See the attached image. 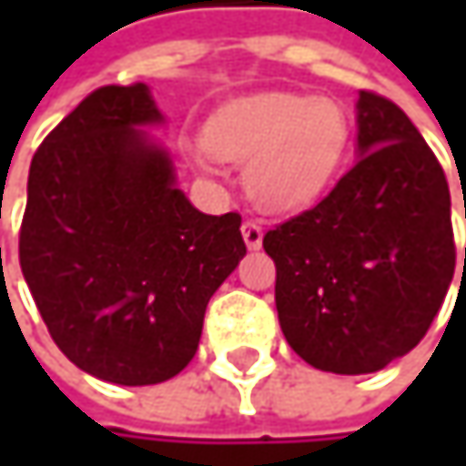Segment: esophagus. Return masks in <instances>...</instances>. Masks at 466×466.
Instances as JSON below:
<instances>
[{
	"mask_svg": "<svg viewBox=\"0 0 466 466\" xmlns=\"http://www.w3.org/2000/svg\"><path fill=\"white\" fill-rule=\"evenodd\" d=\"M242 239H245V245H248L250 250H258V248H261V239H264V232H261L258 224L245 221V224H242Z\"/></svg>",
	"mask_w": 466,
	"mask_h": 466,
	"instance_id": "esophagus-1",
	"label": "esophagus"
}]
</instances>
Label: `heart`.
I'll return each instance as SVG.
<instances>
[{"label":"heart","instance_id":"b5f03b06","mask_svg":"<svg viewBox=\"0 0 466 466\" xmlns=\"http://www.w3.org/2000/svg\"><path fill=\"white\" fill-rule=\"evenodd\" d=\"M348 142L350 118L339 102L275 91L224 107L191 145V164L216 177L221 161H245L248 197L267 213H297L334 183Z\"/></svg>","mask_w":466,"mask_h":466}]
</instances>
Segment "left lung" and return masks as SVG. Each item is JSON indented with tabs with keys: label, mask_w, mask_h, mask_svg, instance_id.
Listing matches in <instances>:
<instances>
[{
	"label": "left lung",
	"mask_w": 466,
	"mask_h": 466,
	"mask_svg": "<svg viewBox=\"0 0 466 466\" xmlns=\"http://www.w3.org/2000/svg\"><path fill=\"white\" fill-rule=\"evenodd\" d=\"M264 250L280 329L310 367L367 375L410 353L456 267L448 180L413 121L361 91L353 169L313 210L264 234Z\"/></svg>",
	"instance_id": "1"
}]
</instances>
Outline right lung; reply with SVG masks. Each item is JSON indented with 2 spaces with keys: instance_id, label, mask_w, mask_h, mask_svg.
Segmentation results:
<instances>
[{
  "instance_id": "obj_1",
  "label": "right lung",
  "mask_w": 466,
  "mask_h": 466,
  "mask_svg": "<svg viewBox=\"0 0 466 466\" xmlns=\"http://www.w3.org/2000/svg\"><path fill=\"white\" fill-rule=\"evenodd\" d=\"M145 83L88 94L29 167L21 269L53 342L116 386L175 378L197 353L210 297L245 256L237 213L208 216L147 129Z\"/></svg>"
}]
</instances>
